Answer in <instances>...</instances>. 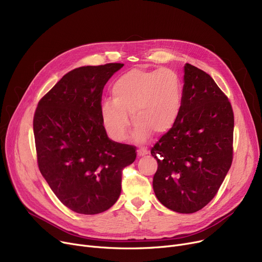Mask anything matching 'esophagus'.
Instances as JSON below:
<instances>
[{
  "mask_svg": "<svg viewBox=\"0 0 262 262\" xmlns=\"http://www.w3.org/2000/svg\"><path fill=\"white\" fill-rule=\"evenodd\" d=\"M148 153V150L144 147H140L137 149V154H138V156H143V155H146Z\"/></svg>",
  "mask_w": 262,
  "mask_h": 262,
  "instance_id": "esophagus-1",
  "label": "esophagus"
}]
</instances>
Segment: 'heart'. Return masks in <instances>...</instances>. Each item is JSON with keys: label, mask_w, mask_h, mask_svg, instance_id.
I'll use <instances>...</instances> for the list:
<instances>
[{"label": "heart", "mask_w": 262, "mask_h": 262, "mask_svg": "<svg viewBox=\"0 0 262 262\" xmlns=\"http://www.w3.org/2000/svg\"><path fill=\"white\" fill-rule=\"evenodd\" d=\"M113 101L101 108L103 125L116 141L126 138L130 121L137 124L135 137L145 140L152 135L169 132L181 113L183 87L178 74L168 68L156 71L133 69L113 85Z\"/></svg>", "instance_id": "b5f03b06"}]
</instances>
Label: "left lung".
<instances>
[{"label": "left lung", "instance_id": "obj_1", "mask_svg": "<svg viewBox=\"0 0 262 262\" xmlns=\"http://www.w3.org/2000/svg\"><path fill=\"white\" fill-rule=\"evenodd\" d=\"M183 100L173 127L150 148L158 168V201L180 213L204 208L217 193L231 166L233 112L212 77L185 64Z\"/></svg>", "mask_w": 262, "mask_h": 262}]
</instances>
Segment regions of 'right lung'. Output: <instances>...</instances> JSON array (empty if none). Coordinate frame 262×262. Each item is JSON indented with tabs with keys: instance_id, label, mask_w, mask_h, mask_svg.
Segmentation results:
<instances>
[{
	"instance_id": "add662e5",
	"label": "right lung",
	"mask_w": 262,
	"mask_h": 262,
	"mask_svg": "<svg viewBox=\"0 0 262 262\" xmlns=\"http://www.w3.org/2000/svg\"><path fill=\"white\" fill-rule=\"evenodd\" d=\"M123 63L79 67L38 103L34 136L39 170L58 200L81 214L109 209L136 147L108 138L101 118L104 86Z\"/></svg>"
}]
</instances>
